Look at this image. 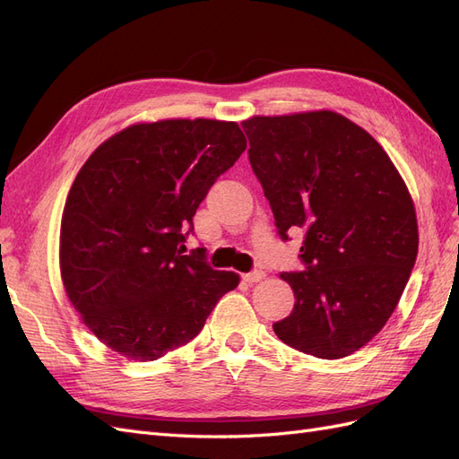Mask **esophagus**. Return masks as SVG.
I'll use <instances>...</instances> for the list:
<instances>
[{
	"mask_svg": "<svg viewBox=\"0 0 459 459\" xmlns=\"http://www.w3.org/2000/svg\"><path fill=\"white\" fill-rule=\"evenodd\" d=\"M264 277H266V273H264L262 270H255V272H251V273H245L243 275V280L247 281V283H258V281H262Z\"/></svg>",
	"mask_w": 459,
	"mask_h": 459,
	"instance_id": "esophagus-1",
	"label": "esophagus"
}]
</instances>
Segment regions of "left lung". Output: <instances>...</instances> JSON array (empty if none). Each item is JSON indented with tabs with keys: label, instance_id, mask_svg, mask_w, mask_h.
<instances>
[{
	"label": "left lung",
	"instance_id": "left-lung-1",
	"mask_svg": "<svg viewBox=\"0 0 459 459\" xmlns=\"http://www.w3.org/2000/svg\"><path fill=\"white\" fill-rule=\"evenodd\" d=\"M275 226L307 230V270L281 273L295 308L273 324L293 349L351 356L385 327L418 256V216L385 149L335 110L243 120Z\"/></svg>",
	"mask_w": 459,
	"mask_h": 459
}]
</instances>
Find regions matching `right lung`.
I'll use <instances>...</instances> for the list:
<instances>
[{
	"instance_id": "1",
	"label": "right lung",
	"mask_w": 459,
	"mask_h": 459,
	"mask_svg": "<svg viewBox=\"0 0 459 459\" xmlns=\"http://www.w3.org/2000/svg\"><path fill=\"white\" fill-rule=\"evenodd\" d=\"M247 149L238 122H137L97 147L68 191L59 268L82 322L108 349L152 362L189 342L239 273L182 255L216 178Z\"/></svg>"
}]
</instances>
